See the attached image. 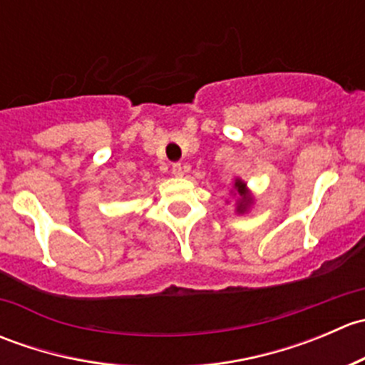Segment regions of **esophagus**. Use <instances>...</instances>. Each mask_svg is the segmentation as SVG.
Wrapping results in <instances>:
<instances>
[{
    "mask_svg": "<svg viewBox=\"0 0 365 365\" xmlns=\"http://www.w3.org/2000/svg\"><path fill=\"white\" fill-rule=\"evenodd\" d=\"M171 173H173V175H175V176H183V173H185V171H183V165L180 164V162H176V164H173Z\"/></svg>",
    "mask_w": 365,
    "mask_h": 365,
    "instance_id": "obj_1",
    "label": "esophagus"
}]
</instances>
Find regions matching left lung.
I'll return each mask as SVG.
<instances>
[{"instance_id": "left-lung-1", "label": "left lung", "mask_w": 365, "mask_h": 365, "mask_svg": "<svg viewBox=\"0 0 365 365\" xmlns=\"http://www.w3.org/2000/svg\"><path fill=\"white\" fill-rule=\"evenodd\" d=\"M235 190H237V194H238L237 212L238 213H245V212H247L249 206H251V203H252V197H251V194H249L247 185H245V182H242L240 178H237V180H235Z\"/></svg>"}]
</instances>
